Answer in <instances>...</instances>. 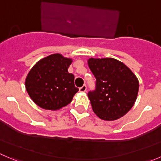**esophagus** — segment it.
Instances as JSON below:
<instances>
[{"label": "esophagus", "mask_w": 161, "mask_h": 161, "mask_svg": "<svg viewBox=\"0 0 161 161\" xmlns=\"http://www.w3.org/2000/svg\"><path fill=\"white\" fill-rule=\"evenodd\" d=\"M87 90V86L85 85H84L83 86L80 87V88H79V91L80 92H86Z\"/></svg>", "instance_id": "1"}]
</instances>
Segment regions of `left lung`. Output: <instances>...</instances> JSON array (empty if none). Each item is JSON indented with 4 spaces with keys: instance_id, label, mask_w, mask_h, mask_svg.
I'll return each instance as SVG.
<instances>
[{
    "instance_id": "left-lung-1",
    "label": "left lung",
    "mask_w": 161,
    "mask_h": 161,
    "mask_svg": "<svg viewBox=\"0 0 161 161\" xmlns=\"http://www.w3.org/2000/svg\"><path fill=\"white\" fill-rule=\"evenodd\" d=\"M88 64L96 79V89L88 93L95 114L106 121L125 115L137 99L139 82L135 74L111 58H92Z\"/></svg>"
}]
</instances>
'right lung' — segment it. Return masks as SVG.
I'll list each match as a JSON object with an SVG mask.
<instances>
[{"mask_svg":"<svg viewBox=\"0 0 161 161\" xmlns=\"http://www.w3.org/2000/svg\"><path fill=\"white\" fill-rule=\"evenodd\" d=\"M71 58L53 53L39 60L27 74L25 87L31 99L46 110H59L78 92L74 76L68 72Z\"/></svg>","mask_w":161,"mask_h":161,"instance_id":"obj_1","label":"right lung"}]
</instances>
